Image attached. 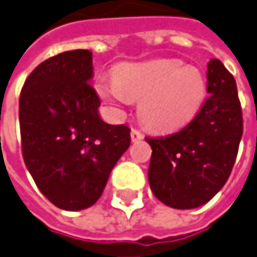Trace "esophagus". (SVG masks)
<instances>
[{
	"label": "esophagus",
	"mask_w": 257,
	"mask_h": 257,
	"mask_svg": "<svg viewBox=\"0 0 257 257\" xmlns=\"http://www.w3.org/2000/svg\"><path fill=\"white\" fill-rule=\"evenodd\" d=\"M144 136H143V133L140 132V130H137V128H133L132 130V140L133 141H139L141 140Z\"/></svg>",
	"instance_id": "1"
}]
</instances>
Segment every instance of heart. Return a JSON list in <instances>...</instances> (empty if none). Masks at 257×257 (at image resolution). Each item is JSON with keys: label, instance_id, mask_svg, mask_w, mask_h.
I'll list each match as a JSON object with an SVG mask.
<instances>
[{"label": "heart", "instance_id": "obj_1", "mask_svg": "<svg viewBox=\"0 0 257 257\" xmlns=\"http://www.w3.org/2000/svg\"><path fill=\"white\" fill-rule=\"evenodd\" d=\"M96 90L111 104L140 100L139 117L144 124L154 130H173L197 114L206 83L194 66H182L175 59H157L120 65L113 80L101 79Z\"/></svg>", "mask_w": 257, "mask_h": 257}]
</instances>
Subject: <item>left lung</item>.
<instances>
[{
	"label": "left lung",
	"mask_w": 257,
	"mask_h": 257,
	"mask_svg": "<svg viewBox=\"0 0 257 257\" xmlns=\"http://www.w3.org/2000/svg\"><path fill=\"white\" fill-rule=\"evenodd\" d=\"M206 97L195 117L180 132L146 137L151 146L149 182L153 194L175 209L206 204L225 185L243 134L235 77L219 59L206 72Z\"/></svg>",
	"instance_id": "8db88e82"
}]
</instances>
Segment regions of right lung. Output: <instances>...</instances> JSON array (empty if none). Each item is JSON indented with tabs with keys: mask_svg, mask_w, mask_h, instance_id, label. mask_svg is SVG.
<instances>
[{
	"mask_svg": "<svg viewBox=\"0 0 257 257\" xmlns=\"http://www.w3.org/2000/svg\"><path fill=\"white\" fill-rule=\"evenodd\" d=\"M92 76V52L68 51L38 65L21 90L24 161L39 191L65 211L86 209L101 197L132 141L127 125L100 118Z\"/></svg>",
	"mask_w": 257,
	"mask_h": 257,
	"instance_id": "obj_1",
	"label": "right lung"
}]
</instances>
